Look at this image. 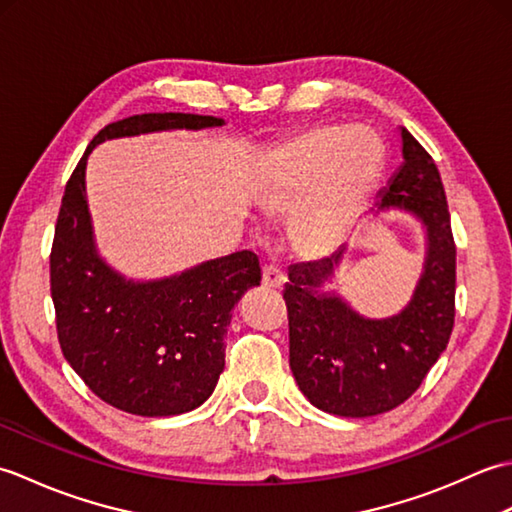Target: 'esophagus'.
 Masks as SVG:
<instances>
[{"label": "esophagus", "mask_w": 512, "mask_h": 512, "mask_svg": "<svg viewBox=\"0 0 512 512\" xmlns=\"http://www.w3.org/2000/svg\"><path fill=\"white\" fill-rule=\"evenodd\" d=\"M262 284H264L266 288L277 290V288H281V286L286 284V277H284V273H281V270H277L275 266H266V268L262 270Z\"/></svg>", "instance_id": "1"}]
</instances>
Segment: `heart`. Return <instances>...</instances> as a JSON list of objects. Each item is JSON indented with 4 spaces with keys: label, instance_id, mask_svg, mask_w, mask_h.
Here are the masks:
<instances>
[{
    "label": "heart",
    "instance_id": "b5f03b06",
    "mask_svg": "<svg viewBox=\"0 0 512 512\" xmlns=\"http://www.w3.org/2000/svg\"><path fill=\"white\" fill-rule=\"evenodd\" d=\"M383 171V145L363 125H317L277 147L264 169L259 202L292 215L288 246L303 259L336 253L365 213Z\"/></svg>",
    "mask_w": 512,
    "mask_h": 512
}]
</instances>
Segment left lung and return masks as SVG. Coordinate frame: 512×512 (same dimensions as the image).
I'll return each instance as SVG.
<instances>
[{
  "mask_svg": "<svg viewBox=\"0 0 512 512\" xmlns=\"http://www.w3.org/2000/svg\"><path fill=\"white\" fill-rule=\"evenodd\" d=\"M402 162L369 215L405 213L424 233V262L400 312L369 319L334 288L347 244L288 268L290 369L314 407L367 418L405 402L447 350L455 317V244L436 162L400 127Z\"/></svg>",
  "mask_w": 512,
  "mask_h": 512,
  "instance_id": "1",
  "label": "left lung"
}]
</instances>
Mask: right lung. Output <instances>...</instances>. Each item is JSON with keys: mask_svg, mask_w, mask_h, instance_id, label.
I'll return each instance as SVG.
<instances>
[{"mask_svg": "<svg viewBox=\"0 0 512 512\" xmlns=\"http://www.w3.org/2000/svg\"><path fill=\"white\" fill-rule=\"evenodd\" d=\"M224 118L138 114L103 127L65 184L50 255V286L65 361L96 396L134 416H178L213 394L233 308L259 286L250 250L158 279L123 275L101 255L85 189L96 145L114 138L222 127Z\"/></svg>", "mask_w": 512, "mask_h": 512, "instance_id": "right-lung-1", "label": "right lung"}]
</instances>
